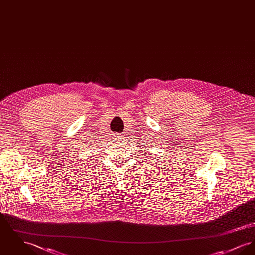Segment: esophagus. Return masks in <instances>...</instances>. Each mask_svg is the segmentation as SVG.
Instances as JSON below:
<instances>
[{"instance_id": "1", "label": "esophagus", "mask_w": 255, "mask_h": 255, "mask_svg": "<svg viewBox=\"0 0 255 255\" xmlns=\"http://www.w3.org/2000/svg\"><path fill=\"white\" fill-rule=\"evenodd\" d=\"M124 136L121 135L119 133H114L112 134V142L115 144H121L123 142Z\"/></svg>"}]
</instances>
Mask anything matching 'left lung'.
<instances>
[{
  "label": "left lung",
  "instance_id": "1",
  "mask_svg": "<svg viewBox=\"0 0 255 255\" xmlns=\"http://www.w3.org/2000/svg\"><path fill=\"white\" fill-rule=\"evenodd\" d=\"M142 151H143V152H144V150H142Z\"/></svg>",
  "mask_w": 255,
  "mask_h": 255
}]
</instances>
